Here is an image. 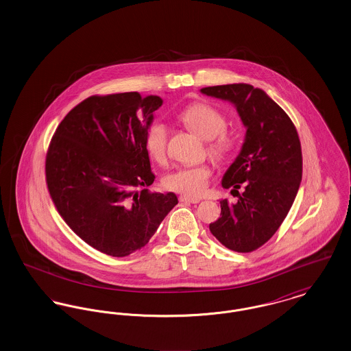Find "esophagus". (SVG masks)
<instances>
[{"label":"esophagus","instance_id":"esophagus-1","mask_svg":"<svg viewBox=\"0 0 351 351\" xmlns=\"http://www.w3.org/2000/svg\"><path fill=\"white\" fill-rule=\"evenodd\" d=\"M179 201H180V202H189V204H199L200 199L191 197V196H188V195H182V196L179 197Z\"/></svg>","mask_w":351,"mask_h":351}]
</instances>
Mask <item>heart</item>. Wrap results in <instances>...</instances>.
<instances>
[{"label":"heart","instance_id":"obj_1","mask_svg":"<svg viewBox=\"0 0 351 351\" xmlns=\"http://www.w3.org/2000/svg\"><path fill=\"white\" fill-rule=\"evenodd\" d=\"M184 123L202 139L208 141V155L217 163L225 162L233 152L234 138L225 129L226 117L217 108L196 102L185 108L180 113ZM146 150L151 159L158 165H166L168 155V128L163 121H154L147 128L145 136ZM212 176L208 165L176 168L165 178L163 184L169 191L185 193L188 196H200L205 192Z\"/></svg>","mask_w":351,"mask_h":351}]
</instances>
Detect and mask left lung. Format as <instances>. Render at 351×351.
<instances>
[{"label": "left lung", "instance_id": "1", "mask_svg": "<svg viewBox=\"0 0 351 351\" xmlns=\"http://www.w3.org/2000/svg\"><path fill=\"white\" fill-rule=\"evenodd\" d=\"M201 93L235 105L246 126L239 155L222 178L238 202L221 200V217L210 233L228 249L251 252L276 233L298 195L302 176L299 134L283 109L250 84L206 86Z\"/></svg>", "mask_w": 351, "mask_h": 351}]
</instances>
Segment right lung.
<instances>
[{"label": "right lung", "instance_id": "1", "mask_svg": "<svg viewBox=\"0 0 351 351\" xmlns=\"http://www.w3.org/2000/svg\"><path fill=\"white\" fill-rule=\"evenodd\" d=\"M163 100L138 92L90 96L58 126L46 155V183L68 226L93 249L128 256L147 245L178 204L152 193L145 136ZM142 189V191H138Z\"/></svg>", "mask_w": 351, "mask_h": 351}]
</instances>
